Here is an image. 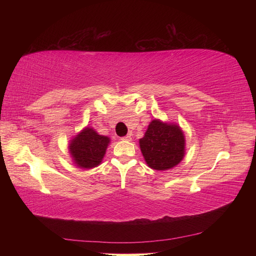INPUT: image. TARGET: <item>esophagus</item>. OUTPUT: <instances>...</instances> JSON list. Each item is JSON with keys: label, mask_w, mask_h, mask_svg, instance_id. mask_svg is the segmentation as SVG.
I'll list each match as a JSON object with an SVG mask.
<instances>
[{"label": "esophagus", "mask_w": 256, "mask_h": 256, "mask_svg": "<svg viewBox=\"0 0 256 256\" xmlns=\"http://www.w3.org/2000/svg\"><path fill=\"white\" fill-rule=\"evenodd\" d=\"M121 140H128V142H130V140H132V135H131V134L125 135V136L121 138Z\"/></svg>", "instance_id": "obj_1"}]
</instances>
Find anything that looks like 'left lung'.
Listing matches in <instances>:
<instances>
[{"label": "left lung", "instance_id": "1", "mask_svg": "<svg viewBox=\"0 0 256 256\" xmlns=\"http://www.w3.org/2000/svg\"><path fill=\"white\" fill-rule=\"evenodd\" d=\"M140 152L152 170H167L180 162L184 156V135L177 124L153 120L144 138L140 140Z\"/></svg>", "mask_w": 256, "mask_h": 256}]
</instances>
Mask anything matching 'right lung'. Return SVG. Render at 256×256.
<instances>
[{"label":"right lung","mask_w":256,"mask_h":256,"mask_svg":"<svg viewBox=\"0 0 256 256\" xmlns=\"http://www.w3.org/2000/svg\"><path fill=\"white\" fill-rule=\"evenodd\" d=\"M108 143V136L98 134L91 128H84L70 140L69 153L78 167L90 170L101 164Z\"/></svg>","instance_id":"right-lung-1"}]
</instances>
